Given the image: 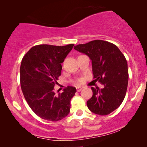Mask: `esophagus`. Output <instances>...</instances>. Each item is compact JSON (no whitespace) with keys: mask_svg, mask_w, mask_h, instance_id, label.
I'll return each instance as SVG.
<instances>
[{"mask_svg":"<svg viewBox=\"0 0 147 147\" xmlns=\"http://www.w3.org/2000/svg\"><path fill=\"white\" fill-rule=\"evenodd\" d=\"M82 90V87H80V86H78V87H76V90H77L78 92L81 91Z\"/></svg>","mask_w":147,"mask_h":147,"instance_id":"obj_1","label":"esophagus"}]
</instances>
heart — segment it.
Returning a JSON list of instances; mask_svg holds the SVG:
<instances>
[{
    "instance_id": "1",
    "label": "heart",
    "mask_w": 147,
    "mask_h": 147,
    "mask_svg": "<svg viewBox=\"0 0 147 147\" xmlns=\"http://www.w3.org/2000/svg\"><path fill=\"white\" fill-rule=\"evenodd\" d=\"M78 82H82V80H78Z\"/></svg>"
}]
</instances>
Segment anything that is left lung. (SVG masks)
Returning a JSON list of instances; mask_svg holds the SVG:
<instances>
[{
    "mask_svg": "<svg viewBox=\"0 0 147 147\" xmlns=\"http://www.w3.org/2000/svg\"><path fill=\"white\" fill-rule=\"evenodd\" d=\"M92 60L94 78L104 88L92 87V97L87 102L90 111L107 115L119 107L125 97L128 81L127 61L114 44L103 40H94L74 46Z\"/></svg>",
    "mask_w": 147,
    "mask_h": 147,
    "instance_id": "1",
    "label": "left lung"
}]
</instances>
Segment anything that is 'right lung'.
Wrapping results in <instances>:
<instances>
[{"instance_id":"add662e5","label":"right lung","mask_w":147,"mask_h":147,"mask_svg":"<svg viewBox=\"0 0 147 147\" xmlns=\"http://www.w3.org/2000/svg\"><path fill=\"white\" fill-rule=\"evenodd\" d=\"M74 45H38L32 47L22 59L21 90L29 107L42 119L59 121L69 113L76 88L67 86L61 94L55 95L54 86L61 76V63Z\"/></svg>"}]
</instances>
